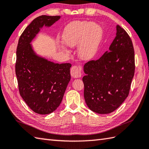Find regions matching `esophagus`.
Returning <instances> with one entry per match:
<instances>
[{"instance_id": "34e87169", "label": "esophagus", "mask_w": 149, "mask_h": 149, "mask_svg": "<svg viewBox=\"0 0 149 149\" xmlns=\"http://www.w3.org/2000/svg\"><path fill=\"white\" fill-rule=\"evenodd\" d=\"M70 74L72 78L79 77L81 75V72L80 71L79 68L76 66H74L72 67L70 70Z\"/></svg>"}]
</instances>
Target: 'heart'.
<instances>
[{
  "label": "heart",
  "instance_id": "obj_1",
  "mask_svg": "<svg viewBox=\"0 0 149 149\" xmlns=\"http://www.w3.org/2000/svg\"><path fill=\"white\" fill-rule=\"evenodd\" d=\"M103 37L101 26L95 22L74 21L69 24L64 30L62 39L64 44L70 48L78 45V57L83 61L92 60L97 55ZM65 45L59 48L68 55L70 51Z\"/></svg>",
  "mask_w": 149,
  "mask_h": 149
}]
</instances>
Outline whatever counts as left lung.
<instances>
[{
	"label": "left lung",
	"instance_id": "8db88e82",
	"mask_svg": "<svg viewBox=\"0 0 149 149\" xmlns=\"http://www.w3.org/2000/svg\"><path fill=\"white\" fill-rule=\"evenodd\" d=\"M84 97L92 111L107 114L114 111L129 94L134 75V51L129 35L119 25L109 50L84 66Z\"/></svg>",
	"mask_w": 149,
	"mask_h": 149
}]
</instances>
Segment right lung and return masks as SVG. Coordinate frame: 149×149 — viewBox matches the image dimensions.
Instances as JSON below:
<instances>
[{
	"label": "right lung",
	"instance_id": "obj_1",
	"mask_svg": "<svg viewBox=\"0 0 149 149\" xmlns=\"http://www.w3.org/2000/svg\"><path fill=\"white\" fill-rule=\"evenodd\" d=\"M61 17H37L23 31L17 46L15 74L20 95L39 114H48L57 109L71 79L70 64L49 61L37 54L31 45L43 27L49 28Z\"/></svg>",
	"mask_w": 149,
	"mask_h": 149
}]
</instances>
